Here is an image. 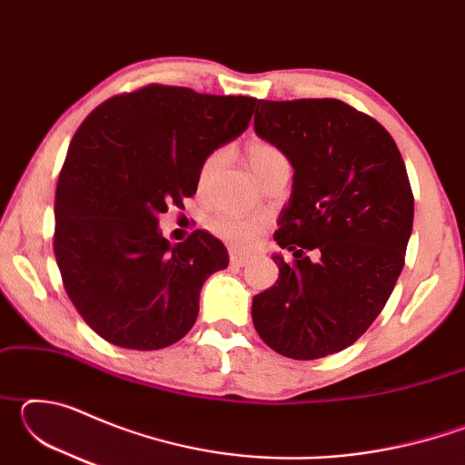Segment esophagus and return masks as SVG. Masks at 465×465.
<instances>
[{"label":"esophagus","instance_id":"obj_1","mask_svg":"<svg viewBox=\"0 0 465 465\" xmlns=\"http://www.w3.org/2000/svg\"><path fill=\"white\" fill-rule=\"evenodd\" d=\"M230 262L233 266H246L250 262V256L248 254H242V252H232Z\"/></svg>","mask_w":465,"mask_h":465}]
</instances>
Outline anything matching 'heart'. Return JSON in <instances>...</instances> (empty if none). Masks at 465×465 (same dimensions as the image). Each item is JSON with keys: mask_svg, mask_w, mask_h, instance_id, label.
I'll list each match as a JSON object with an SVG mask.
<instances>
[{"mask_svg": "<svg viewBox=\"0 0 465 465\" xmlns=\"http://www.w3.org/2000/svg\"><path fill=\"white\" fill-rule=\"evenodd\" d=\"M225 157L227 152L225 149H215V152H211L207 157H204L201 168H199V186L204 188L209 183L211 178H213L219 168L225 163ZM246 157H248V163L254 174L258 176L262 170H266L272 163H279V162H285L287 157L281 153L279 147H274L269 141H252L246 147ZM211 232L219 238L233 243V246H252V243L258 242V235L262 232V223L256 222V219H240V217H215L213 222L209 223Z\"/></svg>", "mask_w": 465, "mask_h": 465, "instance_id": "b5f03b06", "label": "heart"}]
</instances>
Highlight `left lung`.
Segmentation results:
<instances>
[{
	"mask_svg": "<svg viewBox=\"0 0 465 465\" xmlns=\"http://www.w3.org/2000/svg\"><path fill=\"white\" fill-rule=\"evenodd\" d=\"M256 135L293 166L274 240L279 279L252 299V322L279 355L312 361L351 346L402 272L414 196L396 141L334 98L258 100ZM303 251H313V259Z\"/></svg>",
	"mask_w": 465,
	"mask_h": 465,
	"instance_id": "left-lung-1",
	"label": "left lung"
}]
</instances>
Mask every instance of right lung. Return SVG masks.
I'll list each match as a JSON object with an SVG mask.
<instances>
[{"mask_svg":"<svg viewBox=\"0 0 465 465\" xmlns=\"http://www.w3.org/2000/svg\"><path fill=\"white\" fill-rule=\"evenodd\" d=\"M254 106L152 84L80 124L54 194L53 246L69 299L110 344L157 351L194 326L203 282L230 256L203 230L170 243L160 215L183 209L204 157L248 129Z\"/></svg>","mask_w":465,"mask_h":465,"instance_id":"obj_1","label":"right lung"}]
</instances>
